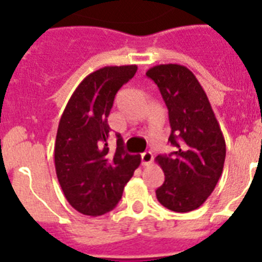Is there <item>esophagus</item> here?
Instances as JSON below:
<instances>
[{
  "mask_svg": "<svg viewBox=\"0 0 262 262\" xmlns=\"http://www.w3.org/2000/svg\"><path fill=\"white\" fill-rule=\"evenodd\" d=\"M152 160H154V155L151 152H144V154H142V165H149L152 163Z\"/></svg>",
  "mask_w": 262,
  "mask_h": 262,
  "instance_id": "obj_1",
  "label": "esophagus"
}]
</instances>
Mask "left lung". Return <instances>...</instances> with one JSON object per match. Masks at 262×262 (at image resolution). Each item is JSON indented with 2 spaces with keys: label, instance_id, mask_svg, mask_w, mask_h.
Here are the masks:
<instances>
[{
  "label": "left lung",
  "instance_id": "left-lung-1",
  "mask_svg": "<svg viewBox=\"0 0 262 262\" xmlns=\"http://www.w3.org/2000/svg\"><path fill=\"white\" fill-rule=\"evenodd\" d=\"M145 75L159 86L168 107L170 136L176 148L156 161L165 181L157 201L176 212L198 209L214 191L226 159V142L214 111L195 76L178 64H160Z\"/></svg>",
  "mask_w": 262,
  "mask_h": 262
}]
</instances>
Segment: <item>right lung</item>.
<instances>
[{
  "mask_svg": "<svg viewBox=\"0 0 262 262\" xmlns=\"http://www.w3.org/2000/svg\"><path fill=\"white\" fill-rule=\"evenodd\" d=\"M138 67H103L81 81L67 103L55 143V168L67 201L84 215L111 211L124 185L140 165L139 155L124 151L117 135V149L108 151L107 117L118 90L135 76Z\"/></svg>",
  "mask_w": 262,
  "mask_h": 262,
  "instance_id": "add662e5",
  "label": "right lung"
}]
</instances>
